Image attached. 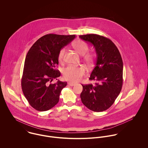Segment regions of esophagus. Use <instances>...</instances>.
<instances>
[{"mask_svg":"<svg viewBox=\"0 0 148 148\" xmlns=\"http://www.w3.org/2000/svg\"><path fill=\"white\" fill-rule=\"evenodd\" d=\"M68 84L69 85V86H74V85H76V83H72V82H69V83H68Z\"/></svg>","mask_w":148,"mask_h":148,"instance_id":"34e87169","label":"esophagus"}]
</instances>
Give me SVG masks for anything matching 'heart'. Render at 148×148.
<instances>
[{
    "label": "heart",
    "mask_w": 148,
    "mask_h": 148,
    "mask_svg": "<svg viewBox=\"0 0 148 148\" xmlns=\"http://www.w3.org/2000/svg\"><path fill=\"white\" fill-rule=\"evenodd\" d=\"M73 47L80 55H83V59L85 62L88 64L93 63L96 58V55L93 52H87L89 49L88 44L82 40H77L73 43ZM66 49L62 48L58 54V60L62 62L65 53ZM85 73V68L82 66L69 65L63 70V76L65 79L72 81H79Z\"/></svg>",
    "instance_id": "b5f03b06"
}]
</instances>
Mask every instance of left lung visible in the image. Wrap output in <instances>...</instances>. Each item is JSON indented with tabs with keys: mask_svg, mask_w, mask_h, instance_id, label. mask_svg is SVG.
Returning a JSON list of instances; mask_svg holds the SVG:
<instances>
[{
	"mask_svg": "<svg viewBox=\"0 0 148 148\" xmlns=\"http://www.w3.org/2000/svg\"><path fill=\"white\" fill-rule=\"evenodd\" d=\"M79 37L92 43L97 54L96 64L89 77L96 83L82 85L81 100L89 109L103 112L112 106L121 90L123 83L121 56L116 45L107 38L96 34Z\"/></svg>",
	"mask_w": 148,
	"mask_h": 148,
	"instance_id": "8db88e82",
	"label": "left lung"
}]
</instances>
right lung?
<instances>
[{
    "label": "right lung",
    "mask_w": 148,
    "mask_h": 148,
    "mask_svg": "<svg viewBox=\"0 0 148 148\" xmlns=\"http://www.w3.org/2000/svg\"><path fill=\"white\" fill-rule=\"evenodd\" d=\"M75 35L47 34L39 39L28 51L24 66L21 85L28 102L38 111L48 110L59 101L66 82L53 80L60 77L56 67L59 64L60 50L71 42Z\"/></svg>",
    "instance_id": "right-lung-1"
}]
</instances>
